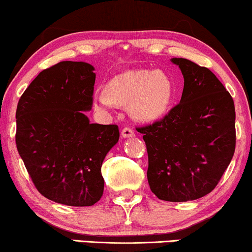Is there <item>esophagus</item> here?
Instances as JSON below:
<instances>
[{"label": "esophagus", "mask_w": 252, "mask_h": 252, "mask_svg": "<svg viewBox=\"0 0 252 252\" xmlns=\"http://www.w3.org/2000/svg\"><path fill=\"white\" fill-rule=\"evenodd\" d=\"M134 135H135V133H134V130L132 128H129V127H125V128L122 130V136L125 137V139L126 137H133Z\"/></svg>", "instance_id": "esophagus-1"}]
</instances>
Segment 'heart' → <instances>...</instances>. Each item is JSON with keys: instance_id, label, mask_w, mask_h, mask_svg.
<instances>
[{"instance_id": "heart-1", "label": "heart", "mask_w": 252, "mask_h": 252, "mask_svg": "<svg viewBox=\"0 0 252 252\" xmlns=\"http://www.w3.org/2000/svg\"><path fill=\"white\" fill-rule=\"evenodd\" d=\"M173 87L170 78L156 70H128L123 72L93 95L95 109L109 111L116 104L128 105L129 113L137 120H154L170 105Z\"/></svg>"}]
</instances>
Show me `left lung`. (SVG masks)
<instances>
[{
    "mask_svg": "<svg viewBox=\"0 0 252 252\" xmlns=\"http://www.w3.org/2000/svg\"><path fill=\"white\" fill-rule=\"evenodd\" d=\"M185 84L180 103L163 119L140 127L148 151L151 191L167 202H187L211 192L235 151V106L209 68L172 58Z\"/></svg>",
    "mask_w": 252,
    "mask_h": 252,
    "instance_id": "1",
    "label": "left lung"
}]
</instances>
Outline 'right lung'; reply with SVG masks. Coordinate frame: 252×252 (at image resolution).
<instances>
[{"label":"right lung","mask_w":252,"mask_h":252,"mask_svg":"<svg viewBox=\"0 0 252 252\" xmlns=\"http://www.w3.org/2000/svg\"><path fill=\"white\" fill-rule=\"evenodd\" d=\"M94 66L60 62L40 72L17 105L16 144L34 186L50 201L91 206L102 197L101 167L117 125L91 124Z\"/></svg>","instance_id":"1"}]
</instances>
